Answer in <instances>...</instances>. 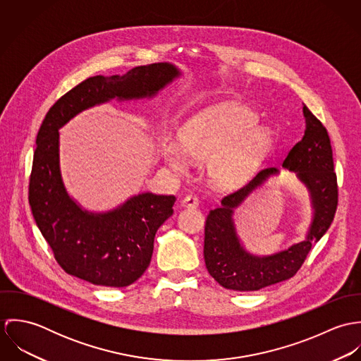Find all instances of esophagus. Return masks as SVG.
I'll use <instances>...</instances> for the list:
<instances>
[{"label": "esophagus", "instance_id": "obj_1", "mask_svg": "<svg viewBox=\"0 0 361 361\" xmlns=\"http://www.w3.org/2000/svg\"><path fill=\"white\" fill-rule=\"evenodd\" d=\"M199 197L197 196H195V195H189V196H186L183 200H182V206L183 207H190V208H196V207H199Z\"/></svg>", "mask_w": 361, "mask_h": 361}]
</instances>
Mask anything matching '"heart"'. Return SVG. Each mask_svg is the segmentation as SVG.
Masks as SVG:
<instances>
[{
	"label": "heart",
	"instance_id": "1",
	"mask_svg": "<svg viewBox=\"0 0 361 361\" xmlns=\"http://www.w3.org/2000/svg\"><path fill=\"white\" fill-rule=\"evenodd\" d=\"M257 123V114L243 105H216L180 129V143L165 139L162 157L180 173L189 169L190 157L208 161L218 186L236 188L252 176L272 143L271 132Z\"/></svg>",
	"mask_w": 361,
	"mask_h": 361
}]
</instances>
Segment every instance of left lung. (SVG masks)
Masks as SVG:
<instances>
[{"mask_svg": "<svg viewBox=\"0 0 361 361\" xmlns=\"http://www.w3.org/2000/svg\"><path fill=\"white\" fill-rule=\"evenodd\" d=\"M306 130L286 155L282 166L296 172L307 186L314 219L306 240L269 257L249 255L240 245L232 214L245 197L268 176L278 173L267 168L242 189L226 195L221 206L209 209L204 226V259L209 275L225 289L252 292L292 278L303 265L312 242H318L331 226L338 207V180L334 171L331 139L321 121L303 105Z\"/></svg>", "mask_w": 361, "mask_h": 361, "instance_id": "obj_1", "label": "left lung"}]
</instances>
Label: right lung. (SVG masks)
<instances>
[{
	"label": "right lung",
	"instance_id": "right-lung-1",
	"mask_svg": "<svg viewBox=\"0 0 361 361\" xmlns=\"http://www.w3.org/2000/svg\"><path fill=\"white\" fill-rule=\"evenodd\" d=\"M179 71L171 63L136 66L126 75L92 76L49 109L36 140L29 180L35 221L59 267L93 285L123 288L150 265L158 228L173 212L175 196L142 193L105 212L83 211L66 193L59 171V128L80 111L111 99L152 97Z\"/></svg>",
	"mask_w": 361,
	"mask_h": 361
}]
</instances>
